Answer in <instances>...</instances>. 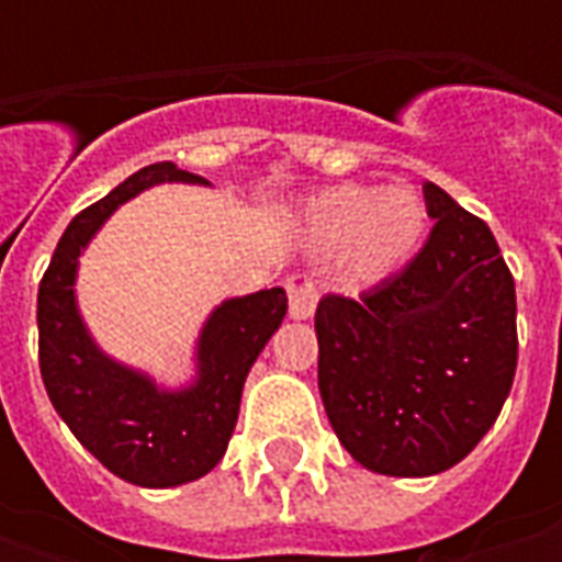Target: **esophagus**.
<instances>
[{
  "mask_svg": "<svg viewBox=\"0 0 562 562\" xmlns=\"http://www.w3.org/2000/svg\"><path fill=\"white\" fill-rule=\"evenodd\" d=\"M284 288H288L293 318H310L315 313V303H318V284H315L313 274L293 271L291 278L284 281Z\"/></svg>",
  "mask_w": 562,
  "mask_h": 562,
  "instance_id": "esophagus-1",
  "label": "esophagus"
}]
</instances>
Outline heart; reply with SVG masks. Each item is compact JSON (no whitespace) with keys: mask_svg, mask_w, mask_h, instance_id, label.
<instances>
[{"mask_svg":"<svg viewBox=\"0 0 562 562\" xmlns=\"http://www.w3.org/2000/svg\"><path fill=\"white\" fill-rule=\"evenodd\" d=\"M428 212L409 187H328L306 209L315 249H337L344 271L375 284L403 269L425 237Z\"/></svg>","mask_w":562,"mask_h":562,"instance_id":"obj_1","label":"heart"}]
</instances>
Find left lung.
I'll return each instance as SVG.
<instances>
[{"mask_svg":"<svg viewBox=\"0 0 562 562\" xmlns=\"http://www.w3.org/2000/svg\"><path fill=\"white\" fill-rule=\"evenodd\" d=\"M425 247L359 300L315 310L318 391L350 457L419 479L457 465L501 416L516 375V284L491 227L425 184Z\"/></svg>","mask_w":562,"mask_h":562,"instance_id":"obj_1","label":"left lung"}]
</instances>
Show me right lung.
<instances>
[{
  "label": "right lung",
  "instance_id": "add662e5",
  "mask_svg": "<svg viewBox=\"0 0 562 562\" xmlns=\"http://www.w3.org/2000/svg\"><path fill=\"white\" fill-rule=\"evenodd\" d=\"M162 181L203 178L175 162L131 175L71 218L36 293L40 375L55 413L109 472L143 487L184 485L215 469L237 425L249 366L288 313L281 288L222 303L200 340V381L181 394L156 391L153 381L99 353L75 310L77 252L115 205Z\"/></svg>",
  "mask_w": 562,
  "mask_h": 562
}]
</instances>
